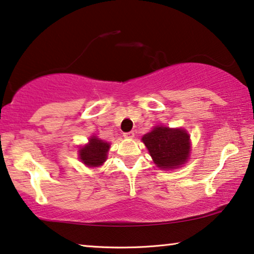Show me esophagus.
Returning <instances> with one entry per match:
<instances>
[{
	"mask_svg": "<svg viewBox=\"0 0 254 254\" xmlns=\"http://www.w3.org/2000/svg\"><path fill=\"white\" fill-rule=\"evenodd\" d=\"M123 137H124V138H128V139L133 138V137H134V132H133V131H130V132H124V133H123Z\"/></svg>",
	"mask_w": 254,
	"mask_h": 254,
	"instance_id": "obj_1",
	"label": "esophagus"
}]
</instances>
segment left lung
I'll list each match as a JSON object with an SVG mask.
<instances>
[{"instance_id":"left-lung-1","label":"left lung","mask_w":254,"mask_h":254,"mask_svg":"<svg viewBox=\"0 0 254 254\" xmlns=\"http://www.w3.org/2000/svg\"><path fill=\"white\" fill-rule=\"evenodd\" d=\"M142 141L160 169H175L188 160L190 142L183 128L156 127L143 135Z\"/></svg>"}]
</instances>
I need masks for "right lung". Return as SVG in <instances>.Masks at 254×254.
Here are the masks:
<instances>
[{"label":"right lung","mask_w":254,"mask_h":254,"mask_svg":"<svg viewBox=\"0 0 254 254\" xmlns=\"http://www.w3.org/2000/svg\"><path fill=\"white\" fill-rule=\"evenodd\" d=\"M109 143L97 137L90 138L89 143L79 150V158L88 166H99L107 158Z\"/></svg>","instance_id":"right-lung-1"}]
</instances>
